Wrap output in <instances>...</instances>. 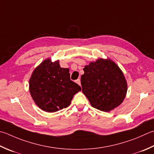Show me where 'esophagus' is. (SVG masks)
<instances>
[{
	"label": "esophagus",
	"mask_w": 154,
	"mask_h": 154,
	"mask_svg": "<svg viewBox=\"0 0 154 154\" xmlns=\"http://www.w3.org/2000/svg\"><path fill=\"white\" fill-rule=\"evenodd\" d=\"M76 83H77L79 85H81V80H80V79H78L77 80H76Z\"/></svg>",
	"instance_id": "esophagus-1"
}]
</instances>
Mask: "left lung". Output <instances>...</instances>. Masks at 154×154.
I'll use <instances>...</instances> for the list:
<instances>
[{"label":"left lung","instance_id":"8db88e82","mask_svg":"<svg viewBox=\"0 0 154 154\" xmlns=\"http://www.w3.org/2000/svg\"><path fill=\"white\" fill-rule=\"evenodd\" d=\"M82 91L93 107L108 112L124 100L128 86L121 69L109 59H97L83 69Z\"/></svg>","mask_w":154,"mask_h":154}]
</instances>
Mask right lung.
Listing matches in <instances>:
<instances>
[{
    "label": "right lung",
    "instance_id": "add662e5",
    "mask_svg": "<svg viewBox=\"0 0 154 154\" xmlns=\"http://www.w3.org/2000/svg\"><path fill=\"white\" fill-rule=\"evenodd\" d=\"M81 90L70 79L68 69L61 68L59 61L47 59L35 69L29 80V91L42 110L52 113L69 106L74 95Z\"/></svg>",
    "mask_w": 154,
    "mask_h": 154
}]
</instances>
